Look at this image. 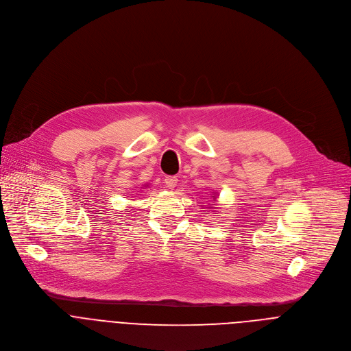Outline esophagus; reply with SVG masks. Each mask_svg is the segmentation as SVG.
<instances>
[{"instance_id":"obj_1","label":"esophagus","mask_w":351,"mask_h":351,"mask_svg":"<svg viewBox=\"0 0 351 351\" xmlns=\"http://www.w3.org/2000/svg\"><path fill=\"white\" fill-rule=\"evenodd\" d=\"M164 183H165V186H167L169 190H172V189H175L176 184H178V178H176V176H167V178L164 179Z\"/></svg>"}]
</instances>
